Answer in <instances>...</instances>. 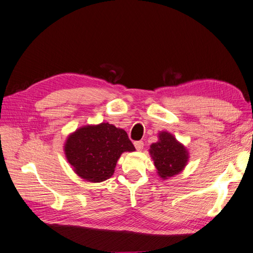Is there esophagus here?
<instances>
[{"instance_id": "34e87169", "label": "esophagus", "mask_w": 253, "mask_h": 253, "mask_svg": "<svg viewBox=\"0 0 253 253\" xmlns=\"http://www.w3.org/2000/svg\"><path fill=\"white\" fill-rule=\"evenodd\" d=\"M143 146H144V143L142 141H135L134 142V147L137 148V151H142L143 150Z\"/></svg>"}]
</instances>
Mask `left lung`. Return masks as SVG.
<instances>
[{"instance_id": "1", "label": "left lung", "mask_w": 253, "mask_h": 253, "mask_svg": "<svg viewBox=\"0 0 253 253\" xmlns=\"http://www.w3.org/2000/svg\"><path fill=\"white\" fill-rule=\"evenodd\" d=\"M148 152L158 176L163 179L177 175L185 169L189 160L188 150L168 131L158 133V141L150 146Z\"/></svg>"}]
</instances>
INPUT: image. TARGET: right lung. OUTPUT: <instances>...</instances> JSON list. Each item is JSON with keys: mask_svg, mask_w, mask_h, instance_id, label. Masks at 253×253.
<instances>
[{"mask_svg": "<svg viewBox=\"0 0 253 253\" xmlns=\"http://www.w3.org/2000/svg\"><path fill=\"white\" fill-rule=\"evenodd\" d=\"M134 151L124 129L109 123L78 128L64 143L65 156L74 172L90 183L111 177L121 155Z\"/></svg>", "mask_w": 253, "mask_h": 253, "instance_id": "obj_1", "label": "right lung"}]
</instances>
